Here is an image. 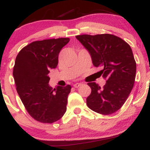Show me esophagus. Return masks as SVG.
<instances>
[{
	"label": "esophagus",
	"mask_w": 150,
	"mask_h": 150,
	"mask_svg": "<svg viewBox=\"0 0 150 150\" xmlns=\"http://www.w3.org/2000/svg\"><path fill=\"white\" fill-rule=\"evenodd\" d=\"M81 85H82V84H81V83H75L73 86H74V87H75V88H77V87H80Z\"/></svg>",
	"instance_id": "34e87169"
}]
</instances>
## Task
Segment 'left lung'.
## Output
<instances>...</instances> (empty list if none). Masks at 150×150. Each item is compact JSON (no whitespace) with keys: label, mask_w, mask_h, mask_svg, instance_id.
<instances>
[{"label":"left lung","mask_w":150,"mask_h":150,"mask_svg":"<svg viewBox=\"0 0 150 150\" xmlns=\"http://www.w3.org/2000/svg\"><path fill=\"white\" fill-rule=\"evenodd\" d=\"M76 38L89 51L93 65L103 68L99 73L106 80L103 88L95 82L87 83L92 89L87 98V106L100 114L115 113L133 88L136 63L131 48L113 34H83Z\"/></svg>","instance_id":"left-lung-1"}]
</instances>
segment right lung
Returning <instances> with one entry per match:
<instances>
[{
	"mask_svg": "<svg viewBox=\"0 0 150 150\" xmlns=\"http://www.w3.org/2000/svg\"><path fill=\"white\" fill-rule=\"evenodd\" d=\"M69 38L36 41L19 52L13 68L16 89L24 106L34 119L52 123L66 111L71 86L50 87V70L56 68L58 54Z\"/></svg>",
	"mask_w": 150,
	"mask_h": 150,
	"instance_id": "add662e5",
	"label": "right lung"
}]
</instances>
